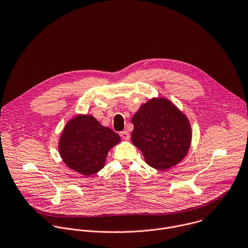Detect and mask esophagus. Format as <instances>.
Here are the masks:
<instances>
[{
    "label": "esophagus",
    "instance_id": "34e87169",
    "mask_svg": "<svg viewBox=\"0 0 248 248\" xmlns=\"http://www.w3.org/2000/svg\"><path fill=\"white\" fill-rule=\"evenodd\" d=\"M120 135H121V137H122L124 140H128L129 137H130V136H129V133H128L127 131H125V130L120 132Z\"/></svg>",
    "mask_w": 248,
    "mask_h": 248
}]
</instances>
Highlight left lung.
I'll return each mask as SVG.
<instances>
[{"instance_id": "left-lung-1", "label": "left lung", "mask_w": 248, "mask_h": 248, "mask_svg": "<svg viewBox=\"0 0 248 248\" xmlns=\"http://www.w3.org/2000/svg\"><path fill=\"white\" fill-rule=\"evenodd\" d=\"M131 141L150 167L166 170L187 155L192 139L190 123L171 101L152 98L132 117Z\"/></svg>"}]
</instances>
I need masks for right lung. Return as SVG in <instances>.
Masks as SVG:
<instances>
[{"label":"right lung","instance_id":"right-lung-1","mask_svg":"<svg viewBox=\"0 0 248 248\" xmlns=\"http://www.w3.org/2000/svg\"><path fill=\"white\" fill-rule=\"evenodd\" d=\"M121 137L92 115H78L65 125L58 143L60 155L71 170L91 176L101 170L111 148Z\"/></svg>","mask_w":248,"mask_h":248}]
</instances>
